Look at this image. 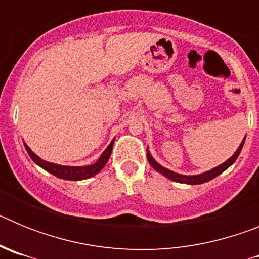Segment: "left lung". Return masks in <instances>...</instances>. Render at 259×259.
I'll use <instances>...</instances> for the list:
<instances>
[{
  "mask_svg": "<svg viewBox=\"0 0 259 259\" xmlns=\"http://www.w3.org/2000/svg\"><path fill=\"white\" fill-rule=\"evenodd\" d=\"M244 141H245V139L242 140V143L240 144L239 149L235 152V154L232 155V157L230 158V159H227V161L224 162V163H222L221 166L215 167V168H212V170L207 171V172H203L201 174V175H196V176H184V175H180V174H176L174 172V171H170L167 170V168H164V167H162L161 164L157 163V162L153 159V157L150 155V153L146 150V157H148V161H149L150 166L154 168V170H157L158 172H161L162 175H164L166 178H168V179L174 180V182H178V183H184V184H202V183H206L209 182V180L214 179V178H217V176L219 175V174H222L223 171H226L228 168V167L231 166V164L233 163V162L236 161L237 157H239L240 152H241L242 149V145H244Z\"/></svg>",
  "mask_w": 259,
  "mask_h": 259,
  "instance_id": "8db88e82",
  "label": "left lung"
}]
</instances>
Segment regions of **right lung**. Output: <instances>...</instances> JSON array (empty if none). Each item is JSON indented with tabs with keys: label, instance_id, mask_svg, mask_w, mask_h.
Here are the masks:
<instances>
[{
	"label": "right lung",
	"instance_id": "1",
	"mask_svg": "<svg viewBox=\"0 0 259 259\" xmlns=\"http://www.w3.org/2000/svg\"><path fill=\"white\" fill-rule=\"evenodd\" d=\"M26 146L27 153L29 154V157L32 158V161L37 163L38 166L42 167L44 170H47L48 172L53 174L54 176L59 178V179H65V180H83L88 179L91 176L96 175L105 167V164L109 161L110 154H111V150H113V141L110 143V145L107 146L106 150L101 154V157L98 158V161L95 162L91 166H79V167H72V166H61V164L56 163H50V162L42 161L40 157L35 154L29 149L27 144H24Z\"/></svg>",
	"mask_w": 259,
	"mask_h": 259
}]
</instances>
